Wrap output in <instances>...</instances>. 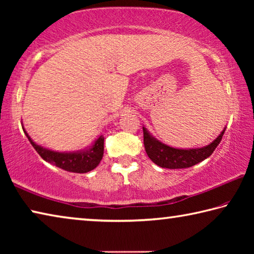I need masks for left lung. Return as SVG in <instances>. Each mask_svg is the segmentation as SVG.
Wrapping results in <instances>:
<instances>
[{
    "label": "left lung",
    "instance_id": "left-lung-1",
    "mask_svg": "<svg viewBox=\"0 0 254 254\" xmlns=\"http://www.w3.org/2000/svg\"><path fill=\"white\" fill-rule=\"evenodd\" d=\"M142 128L144 148L148 157L161 168L183 169L195 166L197 163L205 160L206 158H208L214 152L217 145L220 144L226 127L223 128V131L218 134L216 139L212 141L209 144L205 145V147L190 149L170 147V145L163 143L161 141H159L157 137H154L144 126Z\"/></svg>",
    "mask_w": 254,
    "mask_h": 254
}]
</instances>
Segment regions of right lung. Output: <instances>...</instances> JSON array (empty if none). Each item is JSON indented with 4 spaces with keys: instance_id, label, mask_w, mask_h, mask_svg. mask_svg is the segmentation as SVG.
<instances>
[{
    "instance_id": "add662e5",
    "label": "right lung",
    "mask_w": 254,
    "mask_h": 254,
    "mask_svg": "<svg viewBox=\"0 0 254 254\" xmlns=\"http://www.w3.org/2000/svg\"><path fill=\"white\" fill-rule=\"evenodd\" d=\"M22 128L30 143L45 161L69 173L85 174L95 169L100 165L103 154H104V136L102 134L95 139L92 145L85 149L77 150V151H56V150L45 148L34 142L25 131L23 123Z\"/></svg>"
}]
</instances>
